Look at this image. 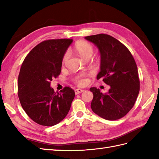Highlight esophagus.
Wrapping results in <instances>:
<instances>
[{
    "label": "esophagus",
    "instance_id": "obj_1",
    "mask_svg": "<svg viewBox=\"0 0 159 159\" xmlns=\"http://www.w3.org/2000/svg\"><path fill=\"white\" fill-rule=\"evenodd\" d=\"M74 92H75L76 94H79V93H80L83 92L84 90L81 89H75V91H74Z\"/></svg>",
    "mask_w": 159,
    "mask_h": 159
}]
</instances>
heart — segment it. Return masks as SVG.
<instances>
[{"instance_id":"1","label":"heart","mask_w":159,"mask_h":159,"mask_svg":"<svg viewBox=\"0 0 159 159\" xmlns=\"http://www.w3.org/2000/svg\"><path fill=\"white\" fill-rule=\"evenodd\" d=\"M74 49L76 52L82 57L83 59H86L89 57H92L93 54V47L90 43L86 41H79L76 42L74 46ZM69 52H66L63 57V63H66L67 60L69 58ZM86 75L85 74H80L76 79V82L78 85L79 86H85L87 83V79L85 78Z\"/></svg>"}]
</instances>
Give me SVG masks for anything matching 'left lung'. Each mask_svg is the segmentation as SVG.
Here are the masks:
<instances>
[{
	"label": "left lung",
	"mask_w": 159,
	"mask_h": 159,
	"mask_svg": "<svg viewBox=\"0 0 159 159\" xmlns=\"http://www.w3.org/2000/svg\"><path fill=\"white\" fill-rule=\"evenodd\" d=\"M100 54V71L97 79L110 86L106 93L91 87L93 94L91 108L93 113L107 120H116L129 112L139 92L140 82L137 66L126 46L113 37L107 34L87 36Z\"/></svg>",
	"instance_id": "left-lung-1"
}]
</instances>
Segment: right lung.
<instances>
[{
    "label": "right lung",
    "mask_w": 159,
    "mask_h": 159,
    "mask_svg": "<svg viewBox=\"0 0 159 159\" xmlns=\"http://www.w3.org/2000/svg\"><path fill=\"white\" fill-rule=\"evenodd\" d=\"M73 40L48 39L33 48L22 64L18 93L26 113L35 122L45 126L59 123L68 113L75 96L65 87L55 93L50 81L61 72L63 57Z\"/></svg>",
    "instance_id": "right-lung-1"
}]
</instances>
